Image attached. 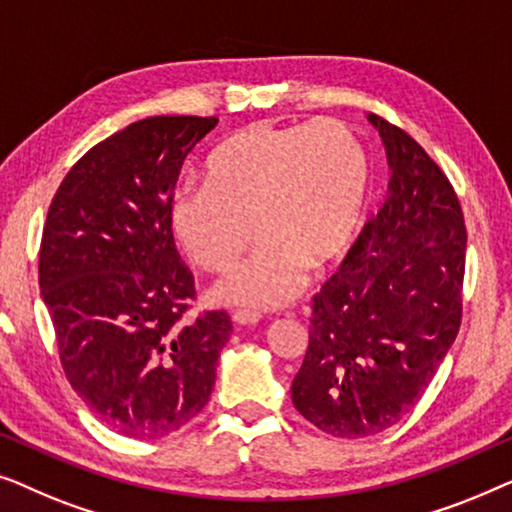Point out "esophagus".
I'll return each instance as SVG.
<instances>
[{
    "instance_id": "1",
    "label": "esophagus",
    "mask_w": 512,
    "mask_h": 512,
    "mask_svg": "<svg viewBox=\"0 0 512 512\" xmlns=\"http://www.w3.org/2000/svg\"><path fill=\"white\" fill-rule=\"evenodd\" d=\"M258 319H261V314L254 310H235L233 312V321L240 326H254V324H258Z\"/></svg>"
}]
</instances>
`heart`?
I'll list each match as a JSON object with an SVG mask.
<instances>
[{"mask_svg": "<svg viewBox=\"0 0 512 512\" xmlns=\"http://www.w3.org/2000/svg\"><path fill=\"white\" fill-rule=\"evenodd\" d=\"M205 181L179 188L170 202L181 249L200 268L226 272L254 228L261 242L214 286V298L282 307L303 289L307 265L321 268L352 244L370 165L361 139L333 118L293 128L256 123L207 158Z\"/></svg>", "mask_w": 512, "mask_h": 512, "instance_id": "b5f03b06", "label": "heart"}]
</instances>
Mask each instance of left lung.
Listing matches in <instances>:
<instances>
[{"label": "left lung", "instance_id": "obj_1", "mask_svg": "<svg viewBox=\"0 0 512 512\" xmlns=\"http://www.w3.org/2000/svg\"><path fill=\"white\" fill-rule=\"evenodd\" d=\"M389 193L312 298L310 345L291 398L335 438L394 426L424 396L461 326L466 226L450 179L398 125L370 114Z\"/></svg>", "mask_w": 512, "mask_h": 512}]
</instances>
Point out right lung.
<instances>
[{
	"instance_id": "right-lung-1",
	"label": "right lung",
	"mask_w": 512,
	"mask_h": 512,
	"mask_svg": "<svg viewBox=\"0 0 512 512\" xmlns=\"http://www.w3.org/2000/svg\"><path fill=\"white\" fill-rule=\"evenodd\" d=\"M216 116H151L76 160L44 223L39 286L69 384L109 429L160 438L205 408L228 312L188 319L170 228L181 165Z\"/></svg>"
}]
</instances>
